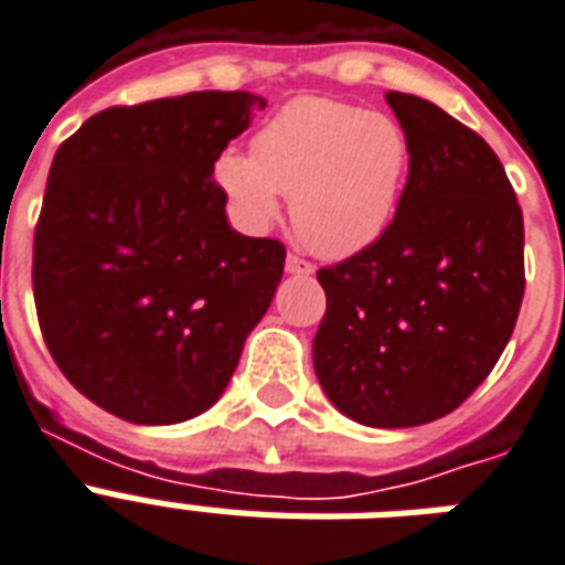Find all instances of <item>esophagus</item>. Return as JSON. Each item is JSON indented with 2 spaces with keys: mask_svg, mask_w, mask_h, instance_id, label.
Segmentation results:
<instances>
[{
  "mask_svg": "<svg viewBox=\"0 0 565 565\" xmlns=\"http://www.w3.org/2000/svg\"><path fill=\"white\" fill-rule=\"evenodd\" d=\"M286 270H288V274H297V277H309V274H315V265H312V262L300 259V256H295V253H288Z\"/></svg>",
  "mask_w": 565,
  "mask_h": 565,
  "instance_id": "obj_1",
  "label": "esophagus"
}]
</instances>
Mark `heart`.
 <instances>
[{
	"label": "heart",
	"mask_w": 565,
	"mask_h": 565,
	"mask_svg": "<svg viewBox=\"0 0 565 565\" xmlns=\"http://www.w3.org/2000/svg\"><path fill=\"white\" fill-rule=\"evenodd\" d=\"M406 132L392 115L327 96H300L256 135L253 156L221 152L214 177L253 226H268L279 194L306 247L327 259L383 235L404 185Z\"/></svg>",
	"instance_id": "obj_1"
}]
</instances>
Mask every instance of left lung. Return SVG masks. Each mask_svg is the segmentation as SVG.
Listing matches in <instances>:
<instances>
[{"label": "left lung", "mask_w": 565, "mask_h": 565, "mask_svg": "<svg viewBox=\"0 0 565 565\" xmlns=\"http://www.w3.org/2000/svg\"><path fill=\"white\" fill-rule=\"evenodd\" d=\"M386 103L409 177L377 242L318 270L312 360L339 413L395 430L454 413L495 369L522 309L524 223L478 132L422 96Z\"/></svg>", "instance_id": "1"}]
</instances>
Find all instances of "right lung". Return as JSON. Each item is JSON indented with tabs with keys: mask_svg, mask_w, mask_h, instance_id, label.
<instances>
[{
	"mask_svg": "<svg viewBox=\"0 0 565 565\" xmlns=\"http://www.w3.org/2000/svg\"><path fill=\"white\" fill-rule=\"evenodd\" d=\"M259 108L247 90L117 105L52 159L32 259L43 342L124 422L205 413L274 300L286 247L235 233L212 179Z\"/></svg>",
	"mask_w": 565,
	"mask_h": 565,
	"instance_id": "right-lung-1",
	"label": "right lung"
}]
</instances>
